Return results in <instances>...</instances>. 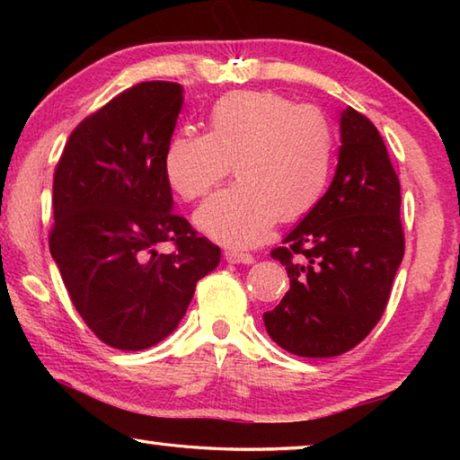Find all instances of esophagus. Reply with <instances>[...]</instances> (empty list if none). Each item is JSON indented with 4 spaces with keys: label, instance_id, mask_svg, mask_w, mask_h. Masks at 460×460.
<instances>
[{
    "label": "esophagus",
    "instance_id": "obj_1",
    "mask_svg": "<svg viewBox=\"0 0 460 460\" xmlns=\"http://www.w3.org/2000/svg\"><path fill=\"white\" fill-rule=\"evenodd\" d=\"M225 260H227L229 263H253V255L249 253H243V252H233V249H229V252H225Z\"/></svg>",
    "mask_w": 460,
    "mask_h": 460
}]
</instances>
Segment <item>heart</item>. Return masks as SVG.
Instances as JSON below:
<instances>
[{"mask_svg":"<svg viewBox=\"0 0 460 460\" xmlns=\"http://www.w3.org/2000/svg\"><path fill=\"white\" fill-rule=\"evenodd\" d=\"M332 126L321 109L279 93L235 91L208 113V134L184 129L164 152V176L178 197L211 192L231 164L237 182L202 205L199 229L229 247H252L276 219L306 217L329 189Z\"/></svg>","mask_w":460,"mask_h":460,"instance_id":"obj_1","label":"heart"}]
</instances>
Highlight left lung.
Instances as JSON below:
<instances>
[{"mask_svg": "<svg viewBox=\"0 0 460 460\" xmlns=\"http://www.w3.org/2000/svg\"><path fill=\"white\" fill-rule=\"evenodd\" d=\"M400 205V178L377 128L347 107L329 190L271 252L290 278L282 302L263 314L279 347L337 357L373 331L406 247Z\"/></svg>", "mask_w": 460, "mask_h": 460, "instance_id": "8db88e82", "label": "left lung"}]
</instances>
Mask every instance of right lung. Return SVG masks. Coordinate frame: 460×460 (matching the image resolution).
Here are the masks:
<instances>
[{
  "mask_svg": "<svg viewBox=\"0 0 460 460\" xmlns=\"http://www.w3.org/2000/svg\"><path fill=\"white\" fill-rule=\"evenodd\" d=\"M181 107L178 83H137L73 129L54 170L50 253L84 324L119 351L168 337L221 260L172 211L164 152ZM166 240L175 252L160 254Z\"/></svg>",
  "mask_w": 460,
  "mask_h": 460,
  "instance_id": "add662e5",
  "label": "right lung"
}]
</instances>
